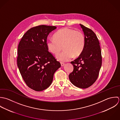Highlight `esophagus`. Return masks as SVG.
Returning <instances> with one entry per match:
<instances>
[{"instance_id": "esophagus-1", "label": "esophagus", "mask_w": 120, "mask_h": 120, "mask_svg": "<svg viewBox=\"0 0 120 120\" xmlns=\"http://www.w3.org/2000/svg\"><path fill=\"white\" fill-rule=\"evenodd\" d=\"M61 65L62 67H63V66H64V64L63 63H61Z\"/></svg>"}]
</instances>
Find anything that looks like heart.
Returning <instances> with one entry per match:
<instances>
[{
  "mask_svg": "<svg viewBox=\"0 0 120 120\" xmlns=\"http://www.w3.org/2000/svg\"><path fill=\"white\" fill-rule=\"evenodd\" d=\"M53 38L47 39L46 46L49 51L54 55L57 54L63 46L64 51L56 56V59L62 62L69 61L74 56H79L84 48V35L73 29L65 28L59 30L55 33Z\"/></svg>",
  "mask_w": 120,
  "mask_h": 120,
  "instance_id": "obj_1",
  "label": "heart"
}]
</instances>
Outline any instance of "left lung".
<instances>
[{"mask_svg":"<svg viewBox=\"0 0 120 120\" xmlns=\"http://www.w3.org/2000/svg\"><path fill=\"white\" fill-rule=\"evenodd\" d=\"M80 25L84 34V48L79 57L71 62L74 70L69 77L74 86L86 89L96 82L101 68L102 57L96 34L91 29Z\"/></svg>","mask_w":120,"mask_h":120,"instance_id":"1","label":"left lung"}]
</instances>
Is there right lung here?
<instances>
[{"label":"right lung","mask_w":120,"mask_h":120,"mask_svg":"<svg viewBox=\"0 0 120 120\" xmlns=\"http://www.w3.org/2000/svg\"><path fill=\"white\" fill-rule=\"evenodd\" d=\"M56 26L39 25L29 29L21 38L18 49L17 64L26 85L37 91L51 85L60 63L48 51L47 38Z\"/></svg>","instance_id":"add662e5"}]
</instances>
